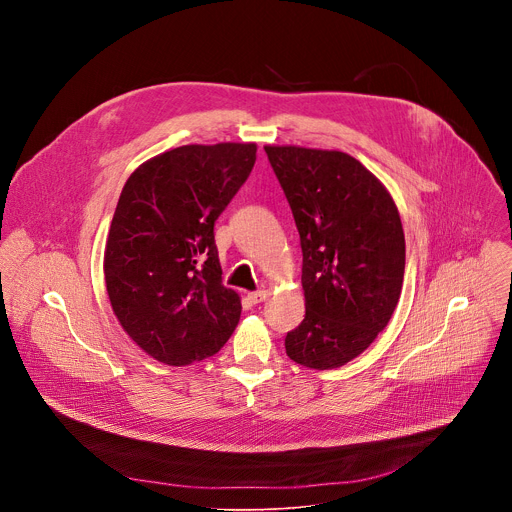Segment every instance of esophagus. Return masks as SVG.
<instances>
[{
	"label": "esophagus",
	"instance_id": "esophagus-1",
	"mask_svg": "<svg viewBox=\"0 0 512 512\" xmlns=\"http://www.w3.org/2000/svg\"><path fill=\"white\" fill-rule=\"evenodd\" d=\"M249 300H251L253 304H261V302H265V300H267V291H263V289H259V291H251V294H249Z\"/></svg>",
	"mask_w": 512,
	"mask_h": 512
}]
</instances>
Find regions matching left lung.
I'll use <instances>...</instances> for the list:
<instances>
[{
	"instance_id": "left-lung-1",
	"label": "left lung",
	"mask_w": 512,
	"mask_h": 512,
	"mask_svg": "<svg viewBox=\"0 0 512 512\" xmlns=\"http://www.w3.org/2000/svg\"><path fill=\"white\" fill-rule=\"evenodd\" d=\"M300 233L306 318L287 356L330 371L367 350L401 298L405 235L383 182L336 150L265 145Z\"/></svg>"
}]
</instances>
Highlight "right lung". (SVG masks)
<instances>
[{
    "instance_id": "right-lung-1",
    "label": "right lung",
    "mask_w": 512,
    "mask_h": 512,
    "mask_svg": "<svg viewBox=\"0 0 512 512\" xmlns=\"http://www.w3.org/2000/svg\"><path fill=\"white\" fill-rule=\"evenodd\" d=\"M255 154V143L182 145L143 162L121 190L103 259L109 302L127 336L170 367L216 354L239 324L214 221Z\"/></svg>"
}]
</instances>
